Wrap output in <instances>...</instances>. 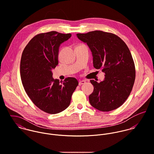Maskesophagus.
<instances>
[{
  "mask_svg": "<svg viewBox=\"0 0 154 154\" xmlns=\"http://www.w3.org/2000/svg\"><path fill=\"white\" fill-rule=\"evenodd\" d=\"M86 83V82L85 81V80H82V81H80L79 82V85L80 86H81V85H85Z\"/></svg>",
  "mask_w": 154,
  "mask_h": 154,
  "instance_id": "obj_1",
  "label": "esophagus"
}]
</instances>
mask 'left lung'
<instances>
[{
	"label": "left lung",
	"instance_id": "left-lung-1",
	"mask_svg": "<svg viewBox=\"0 0 154 154\" xmlns=\"http://www.w3.org/2000/svg\"><path fill=\"white\" fill-rule=\"evenodd\" d=\"M86 43L93 55V66L105 73L103 82L91 80L93 92L89 95L93 107L103 112L122 106L132 91L135 77V65L127 45L118 35L102 31L77 34Z\"/></svg>",
	"mask_w": 154,
	"mask_h": 154
}]
</instances>
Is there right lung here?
<instances>
[{"label": "right lung", "instance_id": "add662e5", "mask_svg": "<svg viewBox=\"0 0 154 154\" xmlns=\"http://www.w3.org/2000/svg\"><path fill=\"white\" fill-rule=\"evenodd\" d=\"M71 36L70 33L55 31L38 34L22 54L20 75L24 90L32 103L48 114L65 110L79 85L74 77L66 78L62 82L52 78V69L58 63L60 46Z\"/></svg>", "mask_w": 154, "mask_h": 154}]
</instances>
